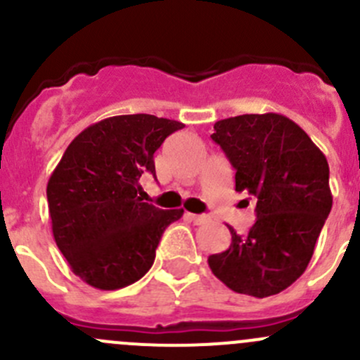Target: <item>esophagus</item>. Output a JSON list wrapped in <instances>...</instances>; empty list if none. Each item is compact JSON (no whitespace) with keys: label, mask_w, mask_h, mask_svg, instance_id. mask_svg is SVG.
Masks as SVG:
<instances>
[{"label":"esophagus","mask_w":360,"mask_h":360,"mask_svg":"<svg viewBox=\"0 0 360 360\" xmlns=\"http://www.w3.org/2000/svg\"><path fill=\"white\" fill-rule=\"evenodd\" d=\"M186 217L190 221H193V223L197 224H203L209 221V216H203V214H191V212H186Z\"/></svg>","instance_id":"esophagus-1"}]
</instances>
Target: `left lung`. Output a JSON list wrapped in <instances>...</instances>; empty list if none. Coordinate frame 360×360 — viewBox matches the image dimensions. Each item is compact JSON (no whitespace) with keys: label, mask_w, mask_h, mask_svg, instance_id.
Listing matches in <instances>:
<instances>
[{"label":"left lung","mask_w":360,"mask_h":360,"mask_svg":"<svg viewBox=\"0 0 360 360\" xmlns=\"http://www.w3.org/2000/svg\"><path fill=\"white\" fill-rule=\"evenodd\" d=\"M212 141L235 169V190L256 198L248 233L230 228V248L209 256L235 292L266 297L303 275L333 207L329 165L308 134L277 112L219 120Z\"/></svg>","instance_id":"obj_1"}]
</instances>
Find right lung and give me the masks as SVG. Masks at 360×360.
Masks as SVG:
<instances>
[{"label": "right lung", "mask_w": 360, "mask_h": 360, "mask_svg": "<svg viewBox=\"0 0 360 360\" xmlns=\"http://www.w3.org/2000/svg\"><path fill=\"white\" fill-rule=\"evenodd\" d=\"M176 120L122 115L86 127L72 139L46 184L57 248L72 274L101 291L144 277L162 233L183 216L137 197L144 172L155 176V151Z\"/></svg>", "instance_id": "obj_1"}]
</instances>
